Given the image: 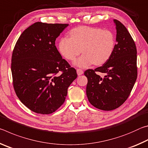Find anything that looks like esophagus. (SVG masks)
<instances>
[{
  "instance_id": "34e87169",
  "label": "esophagus",
  "mask_w": 148,
  "mask_h": 148,
  "mask_svg": "<svg viewBox=\"0 0 148 148\" xmlns=\"http://www.w3.org/2000/svg\"><path fill=\"white\" fill-rule=\"evenodd\" d=\"M76 71H77V75H78V76H80V75L83 74V73H84V71L80 69H77L76 70Z\"/></svg>"
}]
</instances>
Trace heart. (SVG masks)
I'll list each match as a JSON object with an SVG mask.
<instances>
[{
	"label": "heart",
	"instance_id": "obj_1",
	"mask_svg": "<svg viewBox=\"0 0 148 148\" xmlns=\"http://www.w3.org/2000/svg\"><path fill=\"white\" fill-rule=\"evenodd\" d=\"M69 37L61 39L59 44L60 53L69 61H74L81 53L84 54L74 62L79 67H87L93 63L101 65L113 53L116 40L110 30L96 27L80 26L72 29Z\"/></svg>",
	"mask_w": 148,
	"mask_h": 148
}]
</instances>
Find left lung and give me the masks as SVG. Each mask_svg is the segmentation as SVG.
Masks as SVG:
<instances>
[{"instance_id": "8db88e82", "label": "left lung", "mask_w": 148, "mask_h": 148, "mask_svg": "<svg viewBox=\"0 0 148 148\" xmlns=\"http://www.w3.org/2000/svg\"><path fill=\"white\" fill-rule=\"evenodd\" d=\"M116 42L113 53L102 65L88 69L86 94L92 106L110 111L119 108L128 98L137 78V51L134 41L126 27L117 19ZM105 74L101 77L97 74Z\"/></svg>"}]
</instances>
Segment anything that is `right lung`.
I'll return each instance as SVG.
<instances>
[{"label": "right lung", "mask_w": 148, "mask_h": 148, "mask_svg": "<svg viewBox=\"0 0 148 148\" xmlns=\"http://www.w3.org/2000/svg\"><path fill=\"white\" fill-rule=\"evenodd\" d=\"M69 24L36 22L22 32L12 56L11 71L17 97L37 114H49L64 103L70 85L77 77L56 46Z\"/></svg>", "instance_id": "right-lung-1"}]
</instances>
